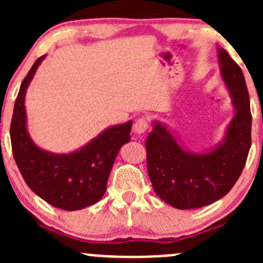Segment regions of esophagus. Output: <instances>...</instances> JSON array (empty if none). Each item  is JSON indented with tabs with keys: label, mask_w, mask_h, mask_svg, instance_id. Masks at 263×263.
I'll return each instance as SVG.
<instances>
[{
	"label": "esophagus",
	"mask_w": 263,
	"mask_h": 263,
	"mask_svg": "<svg viewBox=\"0 0 263 263\" xmlns=\"http://www.w3.org/2000/svg\"><path fill=\"white\" fill-rule=\"evenodd\" d=\"M148 126H150V121H148L147 117H140V118L136 119V122L134 123V131L135 134H144L148 129Z\"/></svg>",
	"instance_id": "esophagus-1"
}]
</instances>
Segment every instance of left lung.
Wrapping results in <instances>:
<instances>
[{"label":"left lung","mask_w":263,"mask_h":263,"mask_svg":"<svg viewBox=\"0 0 263 263\" xmlns=\"http://www.w3.org/2000/svg\"><path fill=\"white\" fill-rule=\"evenodd\" d=\"M219 60L235 107L222 144L210 153L191 154L158 122L146 140L154 191L181 210L202 208L224 197L242 174L251 148L252 115L245 76L227 50L219 48Z\"/></svg>","instance_id":"8db88e82"}]
</instances>
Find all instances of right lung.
Here are the masks:
<instances>
[{
    "mask_svg": "<svg viewBox=\"0 0 263 263\" xmlns=\"http://www.w3.org/2000/svg\"><path fill=\"white\" fill-rule=\"evenodd\" d=\"M44 55L21 82L15 100L10 137L14 159L24 181L49 205L67 211L81 210L103 197L108 177L124 144L131 140L132 122L110 127L91 142L67 155H54L34 144L26 131L25 92Z\"/></svg>",
    "mask_w": 263,
    "mask_h": 263,
    "instance_id": "obj_1",
    "label": "right lung"
}]
</instances>
